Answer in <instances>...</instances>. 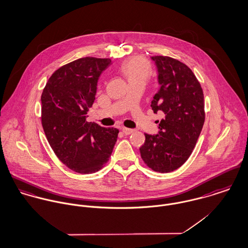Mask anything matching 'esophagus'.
<instances>
[{
    "mask_svg": "<svg viewBox=\"0 0 248 248\" xmlns=\"http://www.w3.org/2000/svg\"><path fill=\"white\" fill-rule=\"evenodd\" d=\"M122 131L124 132V135H129V134H131L134 130L133 129H131V128H127V127H123L122 128Z\"/></svg>",
    "mask_w": 248,
    "mask_h": 248,
    "instance_id": "obj_1",
    "label": "esophagus"
}]
</instances>
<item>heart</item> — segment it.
<instances>
[{
	"mask_svg": "<svg viewBox=\"0 0 248 248\" xmlns=\"http://www.w3.org/2000/svg\"><path fill=\"white\" fill-rule=\"evenodd\" d=\"M120 70L128 83L137 81L145 83L151 74L150 64L142 57H132L126 60L121 65Z\"/></svg>",
	"mask_w": 248,
	"mask_h": 248,
	"instance_id": "b5f03b06",
	"label": "heart"
}]
</instances>
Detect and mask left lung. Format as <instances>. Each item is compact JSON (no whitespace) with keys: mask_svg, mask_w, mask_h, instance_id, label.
Instances as JSON below:
<instances>
[{"mask_svg":"<svg viewBox=\"0 0 248 248\" xmlns=\"http://www.w3.org/2000/svg\"><path fill=\"white\" fill-rule=\"evenodd\" d=\"M159 72V92L151 108L163 112L157 135L144 134L140 147L144 164L156 172L178 169L190 157L202 129L205 112L203 92L192 70L184 62L167 56H154ZM158 122V121H157Z\"/></svg>","mask_w":248,"mask_h":248,"instance_id":"left-lung-1","label":"left lung"}]
</instances>
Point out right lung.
<instances>
[{"label": "right lung", "mask_w": 248, "mask_h": 248, "mask_svg": "<svg viewBox=\"0 0 248 248\" xmlns=\"http://www.w3.org/2000/svg\"><path fill=\"white\" fill-rule=\"evenodd\" d=\"M111 62L108 58L84 57L50 76L42 101V125L58 159L71 170L90 174L109 161L119 130L86 121L97 82Z\"/></svg>", "instance_id": "add662e5"}]
</instances>
